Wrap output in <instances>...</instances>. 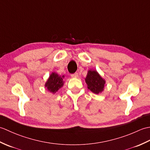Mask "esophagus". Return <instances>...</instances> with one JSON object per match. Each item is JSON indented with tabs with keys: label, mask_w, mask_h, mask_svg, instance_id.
<instances>
[{
	"label": "esophagus",
	"mask_w": 150,
	"mask_h": 150,
	"mask_svg": "<svg viewBox=\"0 0 150 150\" xmlns=\"http://www.w3.org/2000/svg\"><path fill=\"white\" fill-rule=\"evenodd\" d=\"M71 77L72 78H77L79 77V74L77 73H73V74L71 75Z\"/></svg>",
	"instance_id": "1"
}]
</instances>
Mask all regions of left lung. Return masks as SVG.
<instances>
[{
    "label": "left lung",
    "mask_w": 150,
    "mask_h": 150,
    "mask_svg": "<svg viewBox=\"0 0 150 150\" xmlns=\"http://www.w3.org/2000/svg\"><path fill=\"white\" fill-rule=\"evenodd\" d=\"M85 82L88 90L95 94L102 93L106 85L105 79L101 77L97 70L95 69L88 70L86 77L85 78Z\"/></svg>",
    "instance_id": "8db88e82"
}]
</instances>
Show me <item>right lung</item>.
Listing matches in <instances>:
<instances>
[{"mask_svg": "<svg viewBox=\"0 0 150 150\" xmlns=\"http://www.w3.org/2000/svg\"><path fill=\"white\" fill-rule=\"evenodd\" d=\"M64 78V75L60 76L58 73L52 72L49 78L47 79L45 84H44V86L51 93L55 94L63 86L64 83L63 80Z\"/></svg>", "mask_w": 150, "mask_h": 150, "instance_id": "1", "label": "right lung"}]
</instances>
